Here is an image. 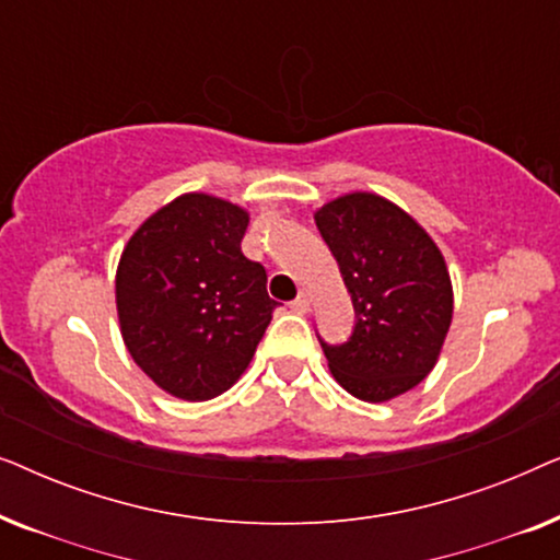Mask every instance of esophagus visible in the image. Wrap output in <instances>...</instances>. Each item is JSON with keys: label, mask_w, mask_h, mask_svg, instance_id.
I'll list each match as a JSON object with an SVG mask.
<instances>
[{"label": "esophagus", "mask_w": 560, "mask_h": 560, "mask_svg": "<svg viewBox=\"0 0 560 560\" xmlns=\"http://www.w3.org/2000/svg\"><path fill=\"white\" fill-rule=\"evenodd\" d=\"M290 308H293L295 313H308V311H311V298H308V293L298 295L295 301L290 303Z\"/></svg>", "instance_id": "1"}]
</instances>
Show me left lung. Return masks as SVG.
Instances as JSON below:
<instances>
[{
    "instance_id": "8db88e82",
    "label": "left lung",
    "mask_w": 560,
    "mask_h": 560,
    "mask_svg": "<svg viewBox=\"0 0 560 560\" xmlns=\"http://www.w3.org/2000/svg\"><path fill=\"white\" fill-rule=\"evenodd\" d=\"M354 303L349 341H320L334 380L364 402H387L428 377L454 316L446 259L410 213L377 194H347L316 211Z\"/></svg>"
}]
</instances>
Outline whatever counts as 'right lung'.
I'll list each match as a JSON object with an SVG mask.
<instances>
[{"label": "right lung", "mask_w": 560, "mask_h": 560, "mask_svg": "<svg viewBox=\"0 0 560 560\" xmlns=\"http://www.w3.org/2000/svg\"><path fill=\"white\" fill-rule=\"evenodd\" d=\"M249 213L183 194L129 236L117 267L121 339L137 366L188 402L226 393L247 370L275 303L242 255Z\"/></svg>", "instance_id": "right-lung-1"}]
</instances>
